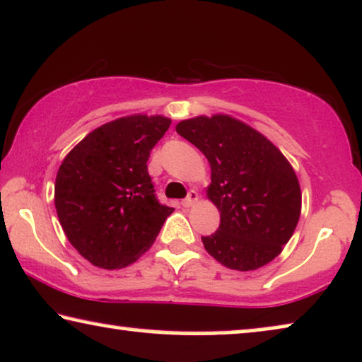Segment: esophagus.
I'll list each match as a JSON object with an SVG mask.
<instances>
[{"label":"esophagus","instance_id":"1","mask_svg":"<svg viewBox=\"0 0 362 362\" xmlns=\"http://www.w3.org/2000/svg\"><path fill=\"white\" fill-rule=\"evenodd\" d=\"M197 201H199V194H197L196 189H191L189 192H187L186 199H182L181 204L185 207H191V206H194Z\"/></svg>","mask_w":362,"mask_h":362}]
</instances>
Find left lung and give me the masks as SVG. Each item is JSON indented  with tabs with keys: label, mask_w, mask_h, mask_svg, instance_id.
Here are the masks:
<instances>
[{
	"label": "left lung",
	"mask_w": 362,
	"mask_h": 362,
	"mask_svg": "<svg viewBox=\"0 0 362 362\" xmlns=\"http://www.w3.org/2000/svg\"><path fill=\"white\" fill-rule=\"evenodd\" d=\"M211 165L207 197L221 212L214 234L202 237L227 269L257 270L293 235L301 212L300 182L274 143L229 115L194 117L176 125Z\"/></svg>",
	"instance_id": "8db88e82"
}]
</instances>
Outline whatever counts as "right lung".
I'll return each mask as SVG.
<instances>
[{
  "instance_id": "obj_1",
  "label": "right lung",
  "mask_w": 362,
  "mask_h": 362,
  "mask_svg": "<svg viewBox=\"0 0 362 362\" xmlns=\"http://www.w3.org/2000/svg\"><path fill=\"white\" fill-rule=\"evenodd\" d=\"M170 125L161 115L117 118L88 133L59 166V222L92 265L115 270L136 262L175 211L156 199L146 166Z\"/></svg>"
}]
</instances>
